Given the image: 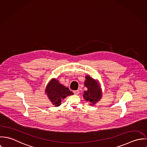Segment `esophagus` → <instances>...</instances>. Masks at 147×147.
Returning a JSON list of instances; mask_svg holds the SVG:
<instances>
[{
	"instance_id": "34e87169",
	"label": "esophagus",
	"mask_w": 147,
	"mask_h": 147,
	"mask_svg": "<svg viewBox=\"0 0 147 147\" xmlns=\"http://www.w3.org/2000/svg\"><path fill=\"white\" fill-rule=\"evenodd\" d=\"M73 92H74V94H76V95H78V94L80 93V91H79L78 90H74V91H73Z\"/></svg>"
}]
</instances>
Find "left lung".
<instances>
[{"label":"left lung","instance_id":"left-lung-1","mask_svg":"<svg viewBox=\"0 0 147 147\" xmlns=\"http://www.w3.org/2000/svg\"><path fill=\"white\" fill-rule=\"evenodd\" d=\"M85 78V85L88 88V90L84 91V98L87 102L94 105L101 98V90L97 82L91 77L88 76Z\"/></svg>","mask_w":147,"mask_h":147}]
</instances>
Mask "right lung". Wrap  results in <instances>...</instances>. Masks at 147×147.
<instances>
[{
	"label": "right lung",
	"instance_id": "add662e5",
	"mask_svg": "<svg viewBox=\"0 0 147 147\" xmlns=\"http://www.w3.org/2000/svg\"><path fill=\"white\" fill-rule=\"evenodd\" d=\"M45 92L52 104L56 107L61 105L63 99L73 94L69 88L59 84V81L55 79L52 80L49 83Z\"/></svg>",
	"mask_w": 147,
	"mask_h": 147
}]
</instances>
